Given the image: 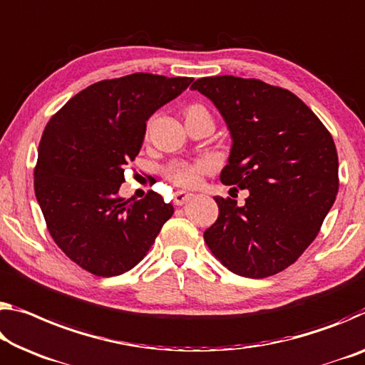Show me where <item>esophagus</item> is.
Segmentation results:
<instances>
[{
  "instance_id": "esophagus-1",
  "label": "esophagus",
  "mask_w": 365,
  "mask_h": 365,
  "mask_svg": "<svg viewBox=\"0 0 365 365\" xmlns=\"http://www.w3.org/2000/svg\"><path fill=\"white\" fill-rule=\"evenodd\" d=\"M192 193H187V192H177L175 195H173V205L175 206H180L183 203H187V201L192 198Z\"/></svg>"
}]
</instances>
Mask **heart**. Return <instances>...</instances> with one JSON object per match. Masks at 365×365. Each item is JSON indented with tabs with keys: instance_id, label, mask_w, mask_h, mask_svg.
I'll return each mask as SVG.
<instances>
[{
	"instance_id": "b5f03b06",
	"label": "heart",
	"mask_w": 365,
	"mask_h": 365,
	"mask_svg": "<svg viewBox=\"0 0 365 365\" xmlns=\"http://www.w3.org/2000/svg\"><path fill=\"white\" fill-rule=\"evenodd\" d=\"M193 112H205L201 106H190L185 110V115ZM212 170V162L210 159H196V160H172L165 165L164 173L172 183L183 188L196 187L206 173Z\"/></svg>"
}]
</instances>
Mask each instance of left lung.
Masks as SVG:
<instances>
[{
    "label": "left lung",
    "instance_id": "obj_1",
    "mask_svg": "<svg viewBox=\"0 0 365 365\" xmlns=\"http://www.w3.org/2000/svg\"><path fill=\"white\" fill-rule=\"evenodd\" d=\"M192 89L214 102L232 135L221 182L250 192L242 206L214 198L219 214L205 230L206 245L239 276L279 273L315 240L336 200L331 133L296 94L259 79L200 78Z\"/></svg>",
    "mask_w": 365,
    "mask_h": 365
}]
</instances>
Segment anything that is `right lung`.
<instances>
[{
  "label": "right lung",
  "mask_w": 365,
  "mask_h": 365,
  "mask_svg": "<svg viewBox=\"0 0 365 365\" xmlns=\"http://www.w3.org/2000/svg\"><path fill=\"white\" fill-rule=\"evenodd\" d=\"M192 81L151 73L103 79L78 92L45 126L34 190L51 239L89 273L110 277L135 268L173 214L153 190L138 201L117 193L148 118Z\"/></svg>",
  "instance_id": "obj_1"
}]
</instances>
